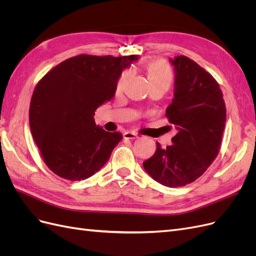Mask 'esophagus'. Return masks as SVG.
Instances as JSON below:
<instances>
[{
  "mask_svg": "<svg viewBox=\"0 0 256 256\" xmlns=\"http://www.w3.org/2000/svg\"><path fill=\"white\" fill-rule=\"evenodd\" d=\"M122 136H124V138H129V140H134V138H138L136 134L131 132V131H127V132H125Z\"/></svg>",
  "mask_w": 256,
  "mask_h": 256,
  "instance_id": "obj_1",
  "label": "esophagus"
}]
</instances>
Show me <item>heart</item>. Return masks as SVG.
<instances>
[{
    "label": "heart",
    "instance_id": "obj_1",
    "mask_svg": "<svg viewBox=\"0 0 256 256\" xmlns=\"http://www.w3.org/2000/svg\"><path fill=\"white\" fill-rule=\"evenodd\" d=\"M147 76H148L152 88L162 86L168 88L173 82V72L172 69L164 60H154L150 63L146 67ZM130 72H124L116 83V90L120 92L125 85L127 79L129 78Z\"/></svg>",
    "mask_w": 256,
    "mask_h": 256
}]
</instances>
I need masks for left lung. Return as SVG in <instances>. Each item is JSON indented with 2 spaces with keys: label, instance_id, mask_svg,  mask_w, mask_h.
Returning a JSON list of instances; mask_svg holds the SVG:
<instances>
[{
  "label": "left lung",
  "instance_id": "obj_1",
  "mask_svg": "<svg viewBox=\"0 0 256 256\" xmlns=\"http://www.w3.org/2000/svg\"><path fill=\"white\" fill-rule=\"evenodd\" d=\"M174 66L172 104L166 115L177 134L172 145L143 162L148 175L166 187H182L203 175L218 156L226 122V102L214 76L187 56L170 60Z\"/></svg>",
  "mask_w": 256,
  "mask_h": 256
}]
</instances>
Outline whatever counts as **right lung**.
Listing matches in <instances>:
<instances>
[{
    "label": "right lung",
    "instance_id": "obj_1",
    "mask_svg": "<svg viewBox=\"0 0 256 256\" xmlns=\"http://www.w3.org/2000/svg\"><path fill=\"white\" fill-rule=\"evenodd\" d=\"M136 60L81 54L62 62L37 83L30 128L54 174L72 182L86 180L109 160L122 136L97 126L95 111L114 97L124 69Z\"/></svg>",
    "mask_w": 256,
    "mask_h": 256
}]
</instances>
